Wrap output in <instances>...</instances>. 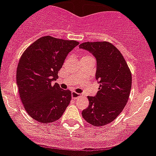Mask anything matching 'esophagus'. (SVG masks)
I'll return each mask as SVG.
<instances>
[{
	"label": "esophagus",
	"instance_id": "34e87169",
	"mask_svg": "<svg viewBox=\"0 0 156 156\" xmlns=\"http://www.w3.org/2000/svg\"><path fill=\"white\" fill-rule=\"evenodd\" d=\"M71 97L73 99H78L80 97V94L78 93H75V92H72L71 93Z\"/></svg>",
	"mask_w": 156,
	"mask_h": 156
}]
</instances>
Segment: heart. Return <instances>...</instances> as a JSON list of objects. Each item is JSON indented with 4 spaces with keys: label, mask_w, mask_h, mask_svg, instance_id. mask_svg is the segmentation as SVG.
Segmentation results:
<instances>
[{
    "label": "heart",
    "mask_w": 156,
    "mask_h": 156,
    "mask_svg": "<svg viewBox=\"0 0 156 156\" xmlns=\"http://www.w3.org/2000/svg\"><path fill=\"white\" fill-rule=\"evenodd\" d=\"M86 57H91V56H90V55H83V56H82V58H86Z\"/></svg>",
    "instance_id": "heart-1"
}]
</instances>
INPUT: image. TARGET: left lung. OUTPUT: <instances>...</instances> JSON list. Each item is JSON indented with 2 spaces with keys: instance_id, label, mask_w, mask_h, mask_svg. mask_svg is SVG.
Wrapping results in <instances>:
<instances>
[{
  "instance_id": "1",
  "label": "left lung",
  "mask_w": 156,
  "mask_h": 156,
  "mask_svg": "<svg viewBox=\"0 0 156 156\" xmlns=\"http://www.w3.org/2000/svg\"><path fill=\"white\" fill-rule=\"evenodd\" d=\"M91 52L97 59L96 79L100 84L95 97H88L89 104L82 111V117L95 126L113 122L128 101L132 75L123 55L108 41L84 42L79 45Z\"/></svg>"
}]
</instances>
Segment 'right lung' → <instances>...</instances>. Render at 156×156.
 <instances>
[{"label": "right lung", "mask_w": 156, "mask_h": 156, "mask_svg": "<svg viewBox=\"0 0 156 156\" xmlns=\"http://www.w3.org/2000/svg\"><path fill=\"white\" fill-rule=\"evenodd\" d=\"M79 42L44 36L22 55L16 83L26 112L32 119L51 123L61 117L71 100V92L60 89L58 78L67 54Z\"/></svg>", "instance_id": "add662e5"}]
</instances>
